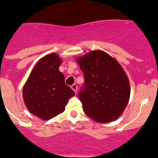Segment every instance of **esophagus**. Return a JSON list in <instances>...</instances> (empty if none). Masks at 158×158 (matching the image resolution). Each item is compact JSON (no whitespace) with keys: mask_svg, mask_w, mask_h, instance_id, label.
Listing matches in <instances>:
<instances>
[{"mask_svg":"<svg viewBox=\"0 0 158 158\" xmlns=\"http://www.w3.org/2000/svg\"><path fill=\"white\" fill-rule=\"evenodd\" d=\"M71 89H72L74 91L75 93H76V92H77V89H78L77 85H76V84L72 85H71Z\"/></svg>","mask_w":158,"mask_h":158,"instance_id":"obj_1","label":"esophagus"}]
</instances>
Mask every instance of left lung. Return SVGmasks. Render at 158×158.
Wrapping results in <instances>:
<instances>
[{"label":"left lung","mask_w":158,"mask_h":158,"mask_svg":"<svg viewBox=\"0 0 158 158\" xmlns=\"http://www.w3.org/2000/svg\"><path fill=\"white\" fill-rule=\"evenodd\" d=\"M76 61L84 75L79 98L85 114L98 123L117 119L130 95L127 74L119 63L102 51H93Z\"/></svg>","instance_id":"obj_1"}]
</instances>
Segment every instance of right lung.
<instances>
[{
  "label": "right lung",
  "instance_id": "right-lung-1",
  "mask_svg": "<svg viewBox=\"0 0 158 158\" xmlns=\"http://www.w3.org/2000/svg\"><path fill=\"white\" fill-rule=\"evenodd\" d=\"M60 64L57 54H48L35 66L23 86V99L28 110L44 120L64 112L75 94L65 84V77L59 70Z\"/></svg>",
  "mask_w": 158,
  "mask_h": 158
}]
</instances>
